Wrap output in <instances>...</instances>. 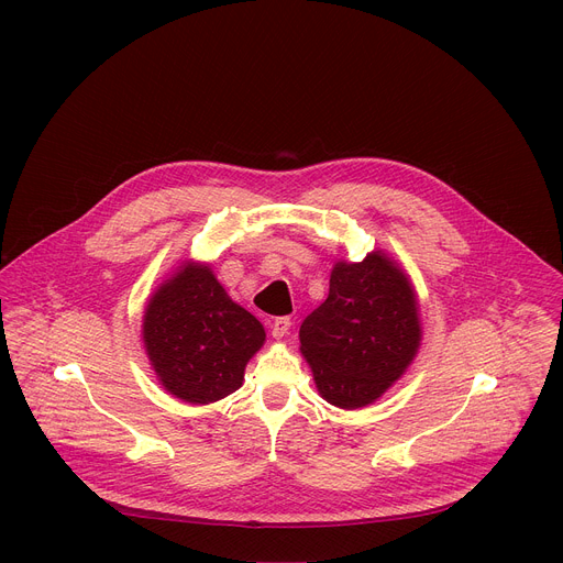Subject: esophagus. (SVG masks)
I'll list each match as a JSON object with an SVG mask.
<instances>
[{
  "instance_id": "obj_1",
  "label": "esophagus",
  "mask_w": 563,
  "mask_h": 563,
  "mask_svg": "<svg viewBox=\"0 0 563 563\" xmlns=\"http://www.w3.org/2000/svg\"><path fill=\"white\" fill-rule=\"evenodd\" d=\"M289 330H291V320L287 316L276 318L274 323H272V336L274 339H285L289 334Z\"/></svg>"
}]
</instances>
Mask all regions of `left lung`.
I'll return each instance as SVG.
<instances>
[{"label": "left lung", "mask_w": 563, "mask_h": 563, "mask_svg": "<svg viewBox=\"0 0 563 563\" xmlns=\"http://www.w3.org/2000/svg\"><path fill=\"white\" fill-rule=\"evenodd\" d=\"M300 354L318 394L341 410L378 400L419 354L423 328L417 289L389 254L339 261L328 300L300 325Z\"/></svg>", "instance_id": "obj_1"}]
</instances>
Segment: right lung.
<instances>
[{
  "mask_svg": "<svg viewBox=\"0 0 563 563\" xmlns=\"http://www.w3.org/2000/svg\"><path fill=\"white\" fill-rule=\"evenodd\" d=\"M265 328L231 300L211 265L183 261L148 296L142 341L148 363L169 394L189 406H209L245 380Z\"/></svg>",
  "mask_w": 563,
  "mask_h": 563,
  "instance_id": "obj_1",
  "label": "right lung"
}]
</instances>
